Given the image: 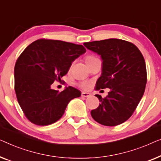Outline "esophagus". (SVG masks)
I'll use <instances>...</instances> for the list:
<instances>
[{
  "mask_svg": "<svg viewBox=\"0 0 161 161\" xmlns=\"http://www.w3.org/2000/svg\"><path fill=\"white\" fill-rule=\"evenodd\" d=\"M90 96V94L89 92H81V97H84V98H87V97H89Z\"/></svg>",
  "mask_w": 161,
  "mask_h": 161,
  "instance_id": "34e87169",
  "label": "esophagus"
}]
</instances>
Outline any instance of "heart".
<instances>
[{
	"label": "heart",
	"mask_w": 161,
	"mask_h": 161,
	"mask_svg": "<svg viewBox=\"0 0 161 161\" xmlns=\"http://www.w3.org/2000/svg\"><path fill=\"white\" fill-rule=\"evenodd\" d=\"M91 58H94V57H92V56H88V57L86 58V60H89V59ZM79 85H80V87L83 88V89H88V88L90 87V82H88V81H81V82L79 84Z\"/></svg>",
	"instance_id": "b5f03b06"
}]
</instances>
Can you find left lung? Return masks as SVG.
Here are the masks:
<instances>
[{"mask_svg": "<svg viewBox=\"0 0 161 161\" xmlns=\"http://www.w3.org/2000/svg\"><path fill=\"white\" fill-rule=\"evenodd\" d=\"M88 49L102 59V74L96 81V90L109 88L108 96L100 101L98 108L91 111L96 122L106 126H115L128 119L143 96L147 84L144 58L132 43L117 38L84 43Z\"/></svg>", "mask_w": 161, "mask_h": 161, "instance_id": "1", "label": "left lung"}]
</instances>
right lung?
Instances as JSON below:
<instances>
[{
  "mask_svg": "<svg viewBox=\"0 0 161 161\" xmlns=\"http://www.w3.org/2000/svg\"><path fill=\"white\" fill-rule=\"evenodd\" d=\"M86 52L82 45L59 40L38 39L25 49L14 66V90L27 119L37 125L60 119L69 103L81 96L73 87L63 91L51 88L68 73L76 58Z\"/></svg>",
  "mask_w": 161,
  "mask_h": 161,
  "instance_id": "1",
  "label": "right lung"
}]
</instances>
